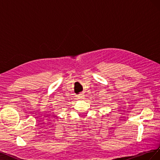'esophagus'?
<instances>
[{"mask_svg":"<svg viewBox=\"0 0 160 160\" xmlns=\"http://www.w3.org/2000/svg\"><path fill=\"white\" fill-rule=\"evenodd\" d=\"M78 99H80V100H82V99H85V97L83 95H80L78 96Z\"/></svg>","mask_w":160,"mask_h":160,"instance_id":"1","label":"esophagus"}]
</instances>
